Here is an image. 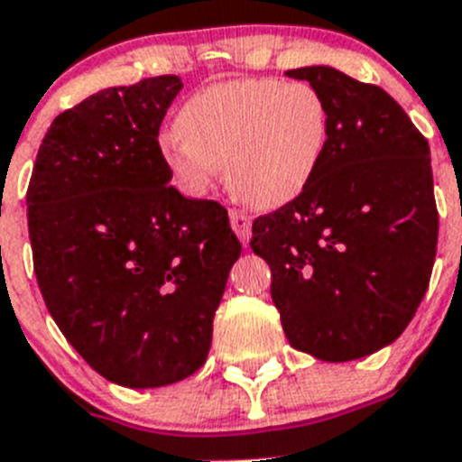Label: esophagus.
<instances>
[{
  "mask_svg": "<svg viewBox=\"0 0 462 462\" xmlns=\"http://www.w3.org/2000/svg\"><path fill=\"white\" fill-rule=\"evenodd\" d=\"M228 219H231V228L236 231V236L240 238V243L247 247V243H250V236H252V219L240 210L228 212Z\"/></svg>",
  "mask_w": 462,
  "mask_h": 462,
  "instance_id": "esophagus-1",
  "label": "esophagus"
}]
</instances>
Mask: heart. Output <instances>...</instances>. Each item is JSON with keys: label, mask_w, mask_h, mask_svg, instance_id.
<instances>
[{"label": "heart", "mask_w": 462, "mask_h": 462, "mask_svg": "<svg viewBox=\"0 0 462 462\" xmlns=\"http://www.w3.org/2000/svg\"><path fill=\"white\" fill-rule=\"evenodd\" d=\"M328 138V101L314 85L224 80L182 101L175 134L159 138V159L187 194H206L224 166L240 201L273 210L308 189Z\"/></svg>", "instance_id": "obj_1"}]
</instances>
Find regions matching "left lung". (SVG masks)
Instances as JSON below:
<instances>
[{
  "label": "left lung",
  "mask_w": 462,
  "mask_h": 462,
  "mask_svg": "<svg viewBox=\"0 0 462 462\" xmlns=\"http://www.w3.org/2000/svg\"><path fill=\"white\" fill-rule=\"evenodd\" d=\"M328 101L324 162L296 201L256 217L250 247L293 349L328 363L398 340L430 282L438 206L428 141L393 97L333 67H303Z\"/></svg>",
  "instance_id": "8db88e82"
}]
</instances>
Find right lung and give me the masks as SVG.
Listing matches in <instances>:
<instances>
[{"mask_svg":"<svg viewBox=\"0 0 462 462\" xmlns=\"http://www.w3.org/2000/svg\"><path fill=\"white\" fill-rule=\"evenodd\" d=\"M180 89L178 76H157L64 110L27 189L48 312L89 368L126 389L201 368L240 256L226 210L185 199L159 159V126Z\"/></svg>","mask_w":462,"mask_h":462,"instance_id":"obj_1","label":"right lung"}]
</instances>
